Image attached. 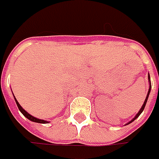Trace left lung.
Here are the masks:
<instances>
[{
    "instance_id": "8db88e82",
    "label": "left lung",
    "mask_w": 159,
    "mask_h": 159,
    "mask_svg": "<svg viewBox=\"0 0 159 159\" xmlns=\"http://www.w3.org/2000/svg\"><path fill=\"white\" fill-rule=\"evenodd\" d=\"M149 80H150V75H149ZM150 87H151V85H150ZM150 89H149V91H148V94H147V96H146V99H145V101H144V103H143V106H142V108H141V110H140V111H139V112H138L137 114H136V116H135V117H134V119H132V120H131V121H130V122H129V123H127L126 125H128V124H130V123H131V122H133V121H134V119H137L138 117L140 116V114H141V113L143 112V111L144 108H145V105H146V102H147V100H148V97H149V95H150Z\"/></svg>"
}]
</instances>
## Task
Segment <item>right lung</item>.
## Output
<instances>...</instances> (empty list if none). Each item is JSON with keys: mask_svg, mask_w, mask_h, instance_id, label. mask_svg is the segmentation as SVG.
I'll use <instances>...</instances> for the list:
<instances>
[{"mask_svg": "<svg viewBox=\"0 0 159 159\" xmlns=\"http://www.w3.org/2000/svg\"><path fill=\"white\" fill-rule=\"evenodd\" d=\"M16 100V105H17V107H18V109H19V111H21L22 113H23V115L25 116V117H26L28 119H30L31 121H34V122H37V123H42V124H44V123H48L47 121H45V120H42V119H36V118H34V117H33L32 115H30L29 113L26 112L23 108L21 107V105L18 103V102L16 101V99L15 98Z\"/></svg>", "mask_w": 159, "mask_h": 159, "instance_id": "obj_1", "label": "right lung"}]
</instances>
